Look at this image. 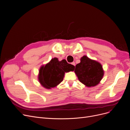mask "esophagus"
Instances as JSON below:
<instances>
[{"label": "esophagus", "instance_id": "1", "mask_svg": "<svg viewBox=\"0 0 130 130\" xmlns=\"http://www.w3.org/2000/svg\"><path fill=\"white\" fill-rule=\"evenodd\" d=\"M71 64L73 66V67H75V65H76L75 62H72V63H71Z\"/></svg>", "mask_w": 130, "mask_h": 130}]
</instances>
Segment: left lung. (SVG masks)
Instances as JSON below:
<instances>
[{
  "instance_id": "obj_1",
  "label": "left lung",
  "mask_w": 130,
  "mask_h": 130,
  "mask_svg": "<svg viewBox=\"0 0 130 130\" xmlns=\"http://www.w3.org/2000/svg\"><path fill=\"white\" fill-rule=\"evenodd\" d=\"M75 73L78 80L87 87H92L100 84L104 71L99 62L84 55L80 62L76 66Z\"/></svg>"
}]
</instances>
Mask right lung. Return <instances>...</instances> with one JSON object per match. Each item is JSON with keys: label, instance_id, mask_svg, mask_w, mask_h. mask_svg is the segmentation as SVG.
<instances>
[{"label": "right lung", "instance_id": "obj_1", "mask_svg": "<svg viewBox=\"0 0 130 130\" xmlns=\"http://www.w3.org/2000/svg\"><path fill=\"white\" fill-rule=\"evenodd\" d=\"M75 67L69 64L65 59L59 61L57 58H52L39 69L38 80L44 88L51 89L63 81L65 72L73 71Z\"/></svg>", "mask_w": 130, "mask_h": 130}]
</instances>
